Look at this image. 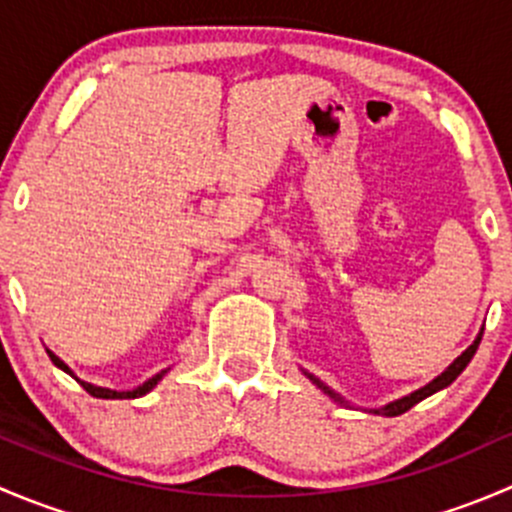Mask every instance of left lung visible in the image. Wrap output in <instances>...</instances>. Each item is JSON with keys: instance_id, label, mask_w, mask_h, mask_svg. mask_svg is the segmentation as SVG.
I'll list each match as a JSON object with an SVG mask.
<instances>
[{"instance_id": "1", "label": "left lung", "mask_w": 512, "mask_h": 512, "mask_svg": "<svg viewBox=\"0 0 512 512\" xmlns=\"http://www.w3.org/2000/svg\"><path fill=\"white\" fill-rule=\"evenodd\" d=\"M480 337H483V332H480L478 337H476V342H473L471 347H468L466 352H463L461 356H458V359L453 361V364L448 366V369L443 371L441 376H436V379H433L431 384L421 386V389L414 391V394L404 396V399H396V401H391V404L381 406V409H371V411H374V414H381V416H399V414H404V411H409L411 406H416L418 401H423V399H426V396H431V394H436V391L446 389V386H448V384H453V381H456V376L461 374L463 369H466V366H468V361L473 359V354H476V349H478V344H480ZM304 376H307V379L312 381V384H317V389H322L324 394L329 396V399H334V401H337V404H347V401H344L342 396L337 394V391H334V389H329V386L324 384V381H319L317 376H314V374H309V371H304Z\"/></svg>"}]
</instances>
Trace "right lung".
Segmentation results:
<instances>
[{"instance_id": "obj_1", "label": "right lung", "mask_w": 512, "mask_h": 512, "mask_svg": "<svg viewBox=\"0 0 512 512\" xmlns=\"http://www.w3.org/2000/svg\"><path fill=\"white\" fill-rule=\"evenodd\" d=\"M46 354H49V359L54 361V366H59L61 371H66V374H69V376H74V371H71L69 366H66L64 361H61L59 356H56L54 352H49V349H46ZM165 371H168V369H163V371H160V374L153 376V379L143 381V384H141V386H136V389H133V391H113V389H103V386H94V384H89V381H81V379H76V376H74V379L79 381V384L84 386V389L89 391L91 396H96V399H138V396H146L148 391H151L153 386H156L158 381L163 379V376H165Z\"/></svg>"}]
</instances>
